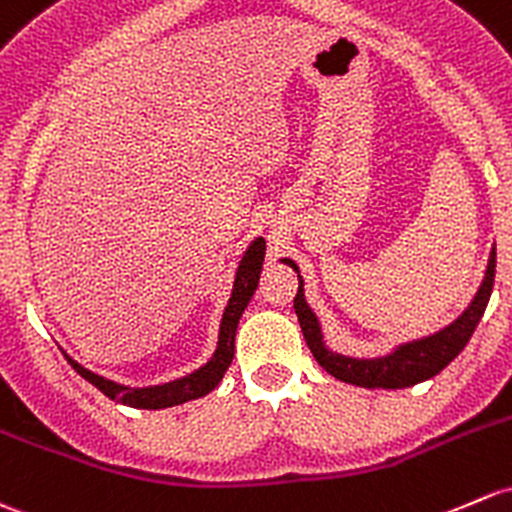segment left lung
<instances>
[{"instance_id": "1", "label": "left lung", "mask_w": 512, "mask_h": 512, "mask_svg": "<svg viewBox=\"0 0 512 512\" xmlns=\"http://www.w3.org/2000/svg\"><path fill=\"white\" fill-rule=\"evenodd\" d=\"M282 262L284 265L294 267V272H297L299 277V267L294 265L292 260L284 257ZM493 279H496V247H493L491 257H488L486 277H483L476 297H473L469 309H466L459 319L451 321L449 326L432 333V336L402 343V346H397L395 351L383 355V358H348V355L328 351L319 319H316V314L309 309V304H306L304 299V284H301V277L299 292L297 297H294V311H297L299 316V326L301 331H304L306 346H309L316 363H319L326 373H331L336 380H343V383L370 387V390H375V387H383V390H400V387H410L434 378V375L441 373L456 355L464 351L471 333L476 331L478 321H481L483 311H486L488 299H491Z\"/></svg>"}]
</instances>
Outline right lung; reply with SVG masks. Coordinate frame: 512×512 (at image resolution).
Segmentation results:
<instances>
[{"label":"right lung","instance_id":"add662e5","mask_svg":"<svg viewBox=\"0 0 512 512\" xmlns=\"http://www.w3.org/2000/svg\"><path fill=\"white\" fill-rule=\"evenodd\" d=\"M262 262H265V240L255 238L250 242V247L242 255L238 272H235L233 282V294H230L228 306L223 311V321H220V333H218V346L211 355L206 365H201L193 373L184 375L179 380H171L164 385H152V387H127L120 383H112V380L102 378V375L90 373L88 368H83L80 363H75L73 358L71 365L83 375L88 383H93L102 395H107L110 400L122 402L127 407H137V410H164V407L184 405L188 400H198V397L208 395L213 387H218L223 380L225 370L233 363L235 355V331H238L240 316L245 311V306L250 304L252 294H255L257 282H260Z\"/></svg>","mask_w":512,"mask_h":512}]
</instances>
